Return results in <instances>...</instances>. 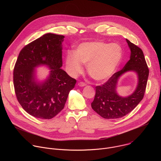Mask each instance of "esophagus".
<instances>
[{
	"label": "esophagus",
	"instance_id": "esophagus-1",
	"mask_svg": "<svg viewBox=\"0 0 161 161\" xmlns=\"http://www.w3.org/2000/svg\"><path fill=\"white\" fill-rule=\"evenodd\" d=\"M78 85V86H85L86 85L85 83H83V82H79Z\"/></svg>",
	"mask_w": 161,
	"mask_h": 161
}]
</instances>
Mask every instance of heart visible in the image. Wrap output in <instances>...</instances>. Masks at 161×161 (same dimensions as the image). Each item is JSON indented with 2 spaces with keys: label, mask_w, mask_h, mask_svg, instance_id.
Masks as SVG:
<instances>
[{
  "label": "heart",
  "mask_w": 161,
  "mask_h": 161,
  "mask_svg": "<svg viewBox=\"0 0 161 161\" xmlns=\"http://www.w3.org/2000/svg\"><path fill=\"white\" fill-rule=\"evenodd\" d=\"M122 57L120 46L103 41L85 42L78 46L75 53L69 52L65 57V69L72 77L83 71V64L94 80L103 81L116 71Z\"/></svg>",
  "instance_id": "1"
}]
</instances>
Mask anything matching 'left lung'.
Here are the masks:
<instances>
[{
  "label": "left lung",
  "instance_id": "left-lung-1",
  "mask_svg": "<svg viewBox=\"0 0 161 161\" xmlns=\"http://www.w3.org/2000/svg\"><path fill=\"white\" fill-rule=\"evenodd\" d=\"M130 50V60L122 70L114 73L104 84L96 87V95L91 106L104 119H115L132 111L143 99L147 86L149 70L141 48L126 39ZM136 73L138 84L134 92L127 97L119 96L116 92L118 81L125 72Z\"/></svg>",
  "mask_w": 161,
  "mask_h": 161
}]
</instances>
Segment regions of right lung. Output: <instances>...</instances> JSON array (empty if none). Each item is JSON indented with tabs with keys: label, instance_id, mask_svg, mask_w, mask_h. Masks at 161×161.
<instances>
[{
	"label": "right lung",
	"instance_id": "1",
	"mask_svg": "<svg viewBox=\"0 0 161 161\" xmlns=\"http://www.w3.org/2000/svg\"><path fill=\"white\" fill-rule=\"evenodd\" d=\"M64 37L44 34L21 50L15 64L13 83L17 99L24 109L36 118L55 117L64 108L69 93L76 83L60 69ZM44 65L50 69L49 75L39 81L35 68Z\"/></svg>",
	"mask_w": 161,
	"mask_h": 161
}]
</instances>
